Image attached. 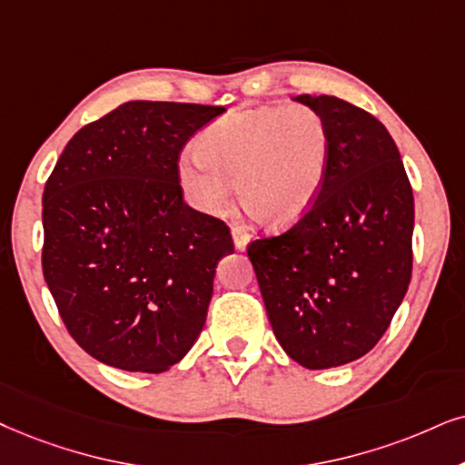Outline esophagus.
<instances>
[{"label":"esophagus","mask_w":465,"mask_h":465,"mask_svg":"<svg viewBox=\"0 0 465 465\" xmlns=\"http://www.w3.org/2000/svg\"><path fill=\"white\" fill-rule=\"evenodd\" d=\"M232 236H233V244H236L238 251H244L246 244H249V240H251L249 233H246L244 225H238V223L236 225H232Z\"/></svg>","instance_id":"1"}]
</instances>
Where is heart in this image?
I'll return each mask as SVG.
<instances>
[{
	"instance_id": "heart-1",
	"label": "heart",
	"mask_w": 465,
	"mask_h": 465,
	"mask_svg": "<svg viewBox=\"0 0 465 465\" xmlns=\"http://www.w3.org/2000/svg\"><path fill=\"white\" fill-rule=\"evenodd\" d=\"M180 158V184L193 205L219 214L233 180L238 197L268 227H290L313 208L331 163V131L309 104H266L221 115Z\"/></svg>"
}]
</instances>
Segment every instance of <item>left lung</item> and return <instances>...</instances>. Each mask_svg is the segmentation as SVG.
Listing matches in <instances>:
<instances>
[{"label":"left lung","instance_id":"1","mask_svg":"<svg viewBox=\"0 0 465 465\" xmlns=\"http://www.w3.org/2000/svg\"><path fill=\"white\" fill-rule=\"evenodd\" d=\"M293 101L331 131L324 189L296 225L246 252L281 348L302 367L331 369L373 350L408 292L414 195L378 117L326 94Z\"/></svg>","mask_w":465,"mask_h":465}]
</instances>
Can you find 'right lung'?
Wrapping results in <instances>:
<instances>
[{
  "label": "right lung",
  "instance_id": "add662e5",
  "mask_svg": "<svg viewBox=\"0 0 465 465\" xmlns=\"http://www.w3.org/2000/svg\"><path fill=\"white\" fill-rule=\"evenodd\" d=\"M225 107L131 101L81 128L43 193V272L70 337L124 371L161 373L205 324L221 219L184 203L178 161Z\"/></svg>",
  "mask_w": 465,
  "mask_h": 465
}]
</instances>
